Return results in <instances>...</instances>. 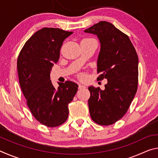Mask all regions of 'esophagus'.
I'll use <instances>...</instances> for the list:
<instances>
[{"label":"esophagus","mask_w":158,"mask_h":158,"mask_svg":"<svg viewBox=\"0 0 158 158\" xmlns=\"http://www.w3.org/2000/svg\"><path fill=\"white\" fill-rule=\"evenodd\" d=\"M85 85H82V84H79V89H85Z\"/></svg>","instance_id":"1"}]
</instances>
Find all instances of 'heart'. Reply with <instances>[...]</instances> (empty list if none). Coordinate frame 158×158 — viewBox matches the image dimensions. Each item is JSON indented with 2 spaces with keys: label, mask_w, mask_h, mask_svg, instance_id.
<instances>
[{
  "label": "heart",
  "mask_w": 158,
  "mask_h": 158,
  "mask_svg": "<svg viewBox=\"0 0 158 158\" xmlns=\"http://www.w3.org/2000/svg\"><path fill=\"white\" fill-rule=\"evenodd\" d=\"M85 39H89V38H85Z\"/></svg>",
  "instance_id": "1"
}]
</instances>
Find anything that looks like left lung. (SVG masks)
I'll use <instances>...</instances> for the list:
<instances>
[{
	"label": "left lung",
	"mask_w": 158,
	"mask_h": 158,
	"mask_svg": "<svg viewBox=\"0 0 158 158\" xmlns=\"http://www.w3.org/2000/svg\"><path fill=\"white\" fill-rule=\"evenodd\" d=\"M98 36L101 47L98 80L107 79L105 90L89 86L90 117L100 125H110L126 114L138 87V56L126 34L102 21L85 29Z\"/></svg>",
	"instance_id": "left-lung-1"
}]
</instances>
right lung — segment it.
<instances>
[{
	"label": "right lung",
	"instance_id": "add662e5",
	"mask_svg": "<svg viewBox=\"0 0 158 158\" xmlns=\"http://www.w3.org/2000/svg\"><path fill=\"white\" fill-rule=\"evenodd\" d=\"M73 32L43 28L29 38L19 54L17 71L21 90L35 118L49 127L59 126L68 118V105L78 90L70 81L56 89L50 71L59 59L63 42Z\"/></svg>",
	"mask_w": 158,
	"mask_h": 158
}]
</instances>
